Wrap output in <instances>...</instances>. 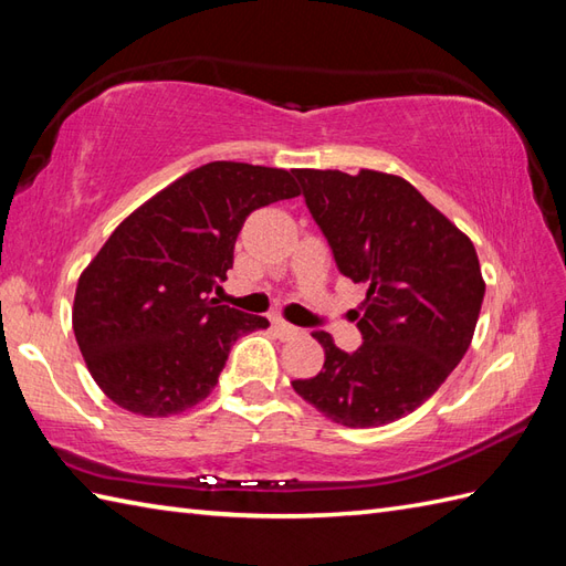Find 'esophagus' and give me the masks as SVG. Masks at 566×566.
Here are the masks:
<instances>
[{
	"label": "esophagus",
	"mask_w": 566,
	"mask_h": 566,
	"mask_svg": "<svg viewBox=\"0 0 566 566\" xmlns=\"http://www.w3.org/2000/svg\"><path fill=\"white\" fill-rule=\"evenodd\" d=\"M273 326H275V329H279V334H281L283 338H295V336L303 334V329H297V326L287 324L285 319H279V317L273 319Z\"/></svg>",
	"instance_id": "1"
}]
</instances>
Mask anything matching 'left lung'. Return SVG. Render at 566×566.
Instances as JSON below:
<instances>
[{"label": "left lung", "mask_w": 566, "mask_h": 566, "mask_svg": "<svg viewBox=\"0 0 566 566\" xmlns=\"http://www.w3.org/2000/svg\"><path fill=\"white\" fill-rule=\"evenodd\" d=\"M336 266L366 283L354 354L315 332L324 366L293 389L348 429L392 423L421 407L470 348L484 300L474 244L397 174L295 169Z\"/></svg>", "instance_id": "left-lung-1"}]
</instances>
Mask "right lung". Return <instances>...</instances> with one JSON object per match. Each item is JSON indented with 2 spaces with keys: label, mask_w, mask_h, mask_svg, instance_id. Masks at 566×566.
I'll return each instance as SVG.
<instances>
[{
  "label": "right lung",
  "mask_w": 566,
  "mask_h": 566,
  "mask_svg": "<svg viewBox=\"0 0 566 566\" xmlns=\"http://www.w3.org/2000/svg\"><path fill=\"white\" fill-rule=\"evenodd\" d=\"M300 196L293 174L210 161L125 218L80 275L72 329L94 382L157 419L203 401L237 336L269 319L218 305L251 210Z\"/></svg>",
  "instance_id": "1"
}]
</instances>
